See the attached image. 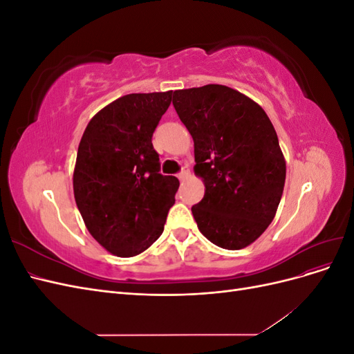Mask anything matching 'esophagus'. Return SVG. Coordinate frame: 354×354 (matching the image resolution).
<instances>
[{
    "label": "esophagus",
    "mask_w": 354,
    "mask_h": 354,
    "mask_svg": "<svg viewBox=\"0 0 354 354\" xmlns=\"http://www.w3.org/2000/svg\"><path fill=\"white\" fill-rule=\"evenodd\" d=\"M187 176H189V169H187V167H185L183 169H181V173H178L177 177H178L180 180H185Z\"/></svg>",
    "instance_id": "esophagus-1"
}]
</instances>
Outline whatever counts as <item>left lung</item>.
Returning a JSON list of instances; mask_svg holds the SVG:
<instances>
[{
	"label": "left lung",
	"mask_w": 354,
	"mask_h": 354,
	"mask_svg": "<svg viewBox=\"0 0 354 354\" xmlns=\"http://www.w3.org/2000/svg\"><path fill=\"white\" fill-rule=\"evenodd\" d=\"M173 104L205 185L192 207L198 229L220 248L242 250L269 227L283 194L286 162L274 127L259 103L220 84L176 90Z\"/></svg>",
	"instance_id": "8db88e82"
}]
</instances>
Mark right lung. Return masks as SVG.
Returning <instances> with one entry per match:
<instances>
[{
	"instance_id": "obj_1",
	"label": "right lung",
	"mask_w": 354,
	"mask_h": 354,
	"mask_svg": "<svg viewBox=\"0 0 354 354\" xmlns=\"http://www.w3.org/2000/svg\"><path fill=\"white\" fill-rule=\"evenodd\" d=\"M173 91L122 95L95 113L81 137L73 196L85 227L106 251L134 257L164 232L178 180L159 174L152 134Z\"/></svg>"
}]
</instances>
